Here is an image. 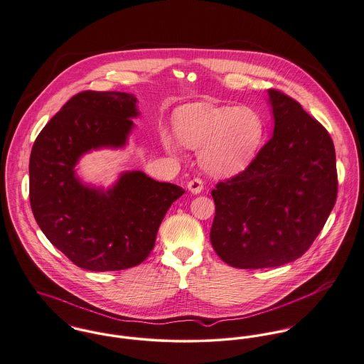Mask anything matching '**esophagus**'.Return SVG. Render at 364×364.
Instances as JSON below:
<instances>
[{
    "label": "esophagus",
    "mask_w": 364,
    "mask_h": 364,
    "mask_svg": "<svg viewBox=\"0 0 364 364\" xmlns=\"http://www.w3.org/2000/svg\"><path fill=\"white\" fill-rule=\"evenodd\" d=\"M187 187H188V190H190L193 194H200V193L204 190V183H203L201 178L196 177V178H193V180L188 181Z\"/></svg>",
    "instance_id": "esophagus-1"
}]
</instances>
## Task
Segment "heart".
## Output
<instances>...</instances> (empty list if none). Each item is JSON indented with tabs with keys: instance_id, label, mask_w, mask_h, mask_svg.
<instances>
[{
	"instance_id": "1",
	"label": "heart",
	"mask_w": 364,
	"mask_h": 364,
	"mask_svg": "<svg viewBox=\"0 0 364 364\" xmlns=\"http://www.w3.org/2000/svg\"><path fill=\"white\" fill-rule=\"evenodd\" d=\"M174 131L181 144L203 147L200 160L208 171L230 176L255 159L266 127L262 115L252 108L191 104L176 114ZM161 142L170 151L177 150L168 134H161Z\"/></svg>"
}]
</instances>
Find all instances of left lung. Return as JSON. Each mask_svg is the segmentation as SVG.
<instances>
[{"label":"left lung","mask_w":364,"mask_h":364,"mask_svg":"<svg viewBox=\"0 0 364 364\" xmlns=\"http://www.w3.org/2000/svg\"><path fill=\"white\" fill-rule=\"evenodd\" d=\"M274 134L249 166L213 190L211 243L236 269L277 267L314 243L338 196L335 146L298 101L270 88Z\"/></svg>","instance_id":"obj_1"}]
</instances>
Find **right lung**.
Here are the masks:
<instances>
[{"label":"right lung","instance_id":"obj_1","mask_svg":"<svg viewBox=\"0 0 364 364\" xmlns=\"http://www.w3.org/2000/svg\"><path fill=\"white\" fill-rule=\"evenodd\" d=\"M136 98L119 91H81L46 124L29 159V201L39 228L75 266L117 272L141 264L159 226L184 190L142 171L125 173L104 193L74 176L78 157L125 145Z\"/></svg>","mask_w":364,"mask_h":364}]
</instances>
